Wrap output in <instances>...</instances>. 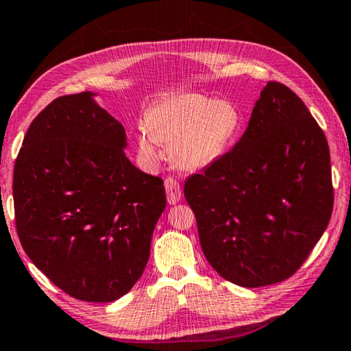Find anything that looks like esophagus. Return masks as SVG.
Returning <instances> with one entry per match:
<instances>
[{"label": "esophagus", "instance_id": "esophagus-1", "mask_svg": "<svg viewBox=\"0 0 351 351\" xmlns=\"http://www.w3.org/2000/svg\"><path fill=\"white\" fill-rule=\"evenodd\" d=\"M165 186H166L167 202H169V204H177L182 197V190H180L179 182H177L174 177H167L165 180Z\"/></svg>", "mask_w": 351, "mask_h": 351}]
</instances>
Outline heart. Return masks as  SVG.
Masks as SVG:
<instances>
[{
  "label": "heart",
  "mask_w": 351,
  "mask_h": 351,
  "mask_svg": "<svg viewBox=\"0 0 351 351\" xmlns=\"http://www.w3.org/2000/svg\"><path fill=\"white\" fill-rule=\"evenodd\" d=\"M242 117L228 99L179 93L156 103L145 115L147 131L138 136L142 160H160L158 144H171V158L180 169L196 171L217 161L234 142Z\"/></svg>",
  "instance_id": "1"
}]
</instances>
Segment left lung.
<instances>
[{
	"mask_svg": "<svg viewBox=\"0 0 351 351\" xmlns=\"http://www.w3.org/2000/svg\"><path fill=\"white\" fill-rule=\"evenodd\" d=\"M201 248L228 282L287 280L326 230L334 206L326 136L287 85L267 82L232 150L186 179Z\"/></svg>",
	"mask_w": 351,
	"mask_h": 351,
	"instance_id": "8db88e82",
	"label": "left lung"
}]
</instances>
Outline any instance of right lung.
Listing matches in <instances>:
<instances>
[{"instance_id": "obj_1", "label": "right lung", "mask_w": 351, "mask_h": 351, "mask_svg": "<svg viewBox=\"0 0 351 351\" xmlns=\"http://www.w3.org/2000/svg\"><path fill=\"white\" fill-rule=\"evenodd\" d=\"M93 96H60L32 121L14 166V210L25 253L50 282L110 302L144 272L166 193L126 158L123 125Z\"/></svg>"}]
</instances>
